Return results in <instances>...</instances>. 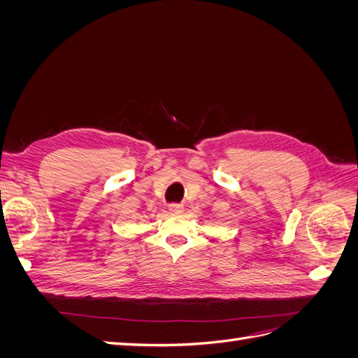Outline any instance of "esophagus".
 Listing matches in <instances>:
<instances>
[{
	"label": "esophagus",
	"mask_w": 358,
	"mask_h": 358,
	"mask_svg": "<svg viewBox=\"0 0 358 358\" xmlns=\"http://www.w3.org/2000/svg\"><path fill=\"white\" fill-rule=\"evenodd\" d=\"M169 209H170L171 213H178L179 215V213L183 212V206L182 204H170Z\"/></svg>",
	"instance_id": "esophagus-1"
}]
</instances>
